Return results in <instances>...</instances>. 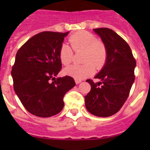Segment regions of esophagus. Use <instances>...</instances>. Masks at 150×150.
Here are the masks:
<instances>
[{
  "label": "esophagus",
  "mask_w": 150,
  "mask_h": 150,
  "mask_svg": "<svg viewBox=\"0 0 150 150\" xmlns=\"http://www.w3.org/2000/svg\"><path fill=\"white\" fill-rule=\"evenodd\" d=\"M75 83L76 84H78L80 83H81V80H79V79H75Z\"/></svg>",
  "instance_id": "esophagus-1"
}]
</instances>
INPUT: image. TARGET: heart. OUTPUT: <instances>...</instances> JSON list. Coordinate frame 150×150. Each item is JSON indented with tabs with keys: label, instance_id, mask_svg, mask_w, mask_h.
<instances>
[{
	"label": "heart",
	"instance_id": "b5f03b06",
	"mask_svg": "<svg viewBox=\"0 0 150 150\" xmlns=\"http://www.w3.org/2000/svg\"><path fill=\"white\" fill-rule=\"evenodd\" d=\"M69 43L75 53L83 51L81 65H72L64 69V73L75 79H83L95 72V67L102 69L107 60V48L105 43L98 40L96 35L88 31L77 32L69 38ZM59 57L62 64L68 66L73 60V51L67 44L60 47Z\"/></svg>",
	"mask_w": 150,
	"mask_h": 150
}]
</instances>
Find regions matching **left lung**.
<instances>
[{
    "instance_id": "1",
    "label": "left lung",
    "mask_w": 150,
    "mask_h": 150,
    "mask_svg": "<svg viewBox=\"0 0 150 150\" xmlns=\"http://www.w3.org/2000/svg\"><path fill=\"white\" fill-rule=\"evenodd\" d=\"M93 30L105 43L108 56L103 69L95 77L101 82L86 80L91 89L85 96V104L93 115L109 117L120 110L129 96L135 80L136 59L129 45L112 30L102 28Z\"/></svg>"
}]
</instances>
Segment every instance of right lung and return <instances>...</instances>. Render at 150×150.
Instances as JSON below:
<instances>
[{"label":"right lung","mask_w":150,"mask_h":150,"mask_svg":"<svg viewBox=\"0 0 150 150\" xmlns=\"http://www.w3.org/2000/svg\"><path fill=\"white\" fill-rule=\"evenodd\" d=\"M67 34L42 32L30 38L16 53L11 70L13 89L25 109L38 117L60 112L64 96L75 86L70 76L55 78L62 69L59 52Z\"/></svg>","instance_id":"obj_1"}]
</instances>
